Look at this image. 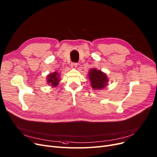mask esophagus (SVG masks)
Masks as SVG:
<instances>
[{"instance_id": "34e87169", "label": "esophagus", "mask_w": 157, "mask_h": 157, "mask_svg": "<svg viewBox=\"0 0 157 157\" xmlns=\"http://www.w3.org/2000/svg\"><path fill=\"white\" fill-rule=\"evenodd\" d=\"M71 68H72V69H76V68L78 67V64L76 63H72L71 64Z\"/></svg>"}]
</instances>
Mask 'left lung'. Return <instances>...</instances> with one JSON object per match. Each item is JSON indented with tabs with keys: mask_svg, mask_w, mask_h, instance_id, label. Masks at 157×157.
<instances>
[{
	"mask_svg": "<svg viewBox=\"0 0 157 157\" xmlns=\"http://www.w3.org/2000/svg\"><path fill=\"white\" fill-rule=\"evenodd\" d=\"M88 76L91 84V87L94 90L103 89L108 85L109 79L107 75L101 70L93 68L88 72Z\"/></svg>",
	"mask_w": 157,
	"mask_h": 157,
	"instance_id": "8db88e82",
	"label": "left lung"
}]
</instances>
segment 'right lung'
I'll list each match as a JSON object with an SVG mask.
<instances>
[{"label": "right lung", "instance_id": "right-lung-1", "mask_svg": "<svg viewBox=\"0 0 157 157\" xmlns=\"http://www.w3.org/2000/svg\"><path fill=\"white\" fill-rule=\"evenodd\" d=\"M60 75L59 74L55 71L54 72L50 73L47 76L46 82L49 86L52 87H56L60 81Z\"/></svg>", "mask_w": 157, "mask_h": 157}]
</instances>
